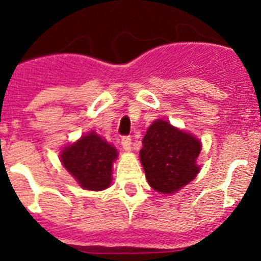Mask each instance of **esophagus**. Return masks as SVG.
Listing matches in <instances>:
<instances>
[{
	"mask_svg": "<svg viewBox=\"0 0 261 261\" xmlns=\"http://www.w3.org/2000/svg\"><path fill=\"white\" fill-rule=\"evenodd\" d=\"M121 145L125 151H131V139L128 136H123L122 140H121Z\"/></svg>",
	"mask_w": 261,
	"mask_h": 261,
	"instance_id": "1",
	"label": "esophagus"
}]
</instances>
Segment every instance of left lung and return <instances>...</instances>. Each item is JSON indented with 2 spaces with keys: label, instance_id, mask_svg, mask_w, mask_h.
<instances>
[{
  "label": "left lung",
  "instance_id": "obj_1",
  "mask_svg": "<svg viewBox=\"0 0 261 261\" xmlns=\"http://www.w3.org/2000/svg\"><path fill=\"white\" fill-rule=\"evenodd\" d=\"M201 141L168 121L155 120L147 128L140 150V160L147 183L163 194L183 188L198 174L197 158Z\"/></svg>",
  "mask_w": 261,
  "mask_h": 261
}]
</instances>
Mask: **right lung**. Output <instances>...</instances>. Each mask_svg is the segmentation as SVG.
Wrapping results in <instances>:
<instances>
[{
	"instance_id": "add662e5",
	"label": "right lung",
	"mask_w": 261,
	"mask_h": 261,
	"mask_svg": "<svg viewBox=\"0 0 261 261\" xmlns=\"http://www.w3.org/2000/svg\"><path fill=\"white\" fill-rule=\"evenodd\" d=\"M116 159V147L94 131L65 146L60 154L63 167L82 188L89 191H103L109 188L112 181V167Z\"/></svg>"
}]
</instances>
